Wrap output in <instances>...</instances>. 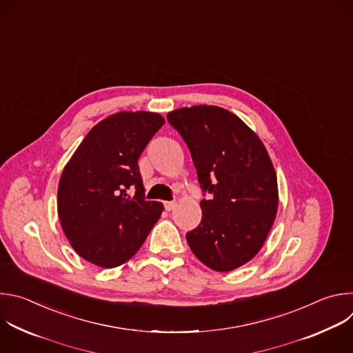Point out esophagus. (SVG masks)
<instances>
[{
	"mask_svg": "<svg viewBox=\"0 0 353 353\" xmlns=\"http://www.w3.org/2000/svg\"><path fill=\"white\" fill-rule=\"evenodd\" d=\"M174 207H176L174 201H168V203H165V210H166V211H172Z\"/></svg>",
	"mask_w": 353,
	"mask_h": 353,
	"instance_id": "34e87169",
	"label": "esophagus"
}]
</instances>
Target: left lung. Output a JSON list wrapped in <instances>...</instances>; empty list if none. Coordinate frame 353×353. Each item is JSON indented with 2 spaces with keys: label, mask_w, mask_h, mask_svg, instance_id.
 Listing matches in <instances>:
<instances>
[{
  "label": "left lung",
  "mask_w": 353,
  "mask_h": 353,
  "mask_svg": "<svg viewBox=\"0 0 353 353\" xmlns=\"http://www.w3.org/2000/svg\"><path fill=\"white\" fill-rule=\"evenodd\" d=\"M168 121L187 143L201 188L203 219L185 234L195 257L229 272L261 250L278 210L274 165L261 139L237 116L218 106L181 108Z\"/></svg>",
  "instance_id": "left-lung-1"
}]
</instances>
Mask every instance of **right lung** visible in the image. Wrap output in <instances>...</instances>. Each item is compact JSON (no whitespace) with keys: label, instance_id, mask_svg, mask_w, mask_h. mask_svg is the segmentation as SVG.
Instances as JSON below:
<instances>
[{"label":"right lung","instance_id":"add662e5","mask_svg":"<svg viewBox=\"0 0 353 353\" xmlns=\"http://www.w3.org/2000/svg\"><path fill=\"white\" fill-rule=\"evenodd\" d=\"M165 124L150 112H120L96 124L65 165L57 194L61 228L86 261L114 268L128 261L162 215L145 201L138 159Z\"/></svg>","mask_w":353,"mask_h":353}]
</instances>
